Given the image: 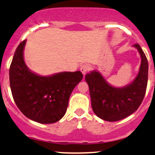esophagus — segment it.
<instances>
[{"mask_svg":"<svg viewBox=\"0 0 155 155\" xmlns=\"http://www.w3.org/2000/svg\"><path fill=\"white\" fill-rule=\"evenodd\" d=\"M81 71L83 73V74H86V73L89 71V66L87 64H84L81 66Z\"/></svg>","mask_w":155,"mask_h":155,"instance_id":"1","label":"esophagus"}]
</instances>
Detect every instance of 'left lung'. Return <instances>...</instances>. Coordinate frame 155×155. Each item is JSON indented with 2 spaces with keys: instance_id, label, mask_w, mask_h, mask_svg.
Returning <instances> with one entry per match:
<instances>
[{
  "instance_id": "1",
  "label": "left lung",
  "mask_w": 155,
  "mask_h": 155,
  "mask_svg": "<svg viewBox=\"0 0 155 155\" xmlns=\"http://www.w3.org/2000/svg\"><path fill=\"white\" fill-rule=\"evenodd\" d=\"M134 47L140 53L141 64L137 77L125 87H113L96 70L86 74L92 110L103 120L116 122L125 119L138 109L144 98L148 83L149 63L140 45L135 44Z\"/></svg>"
}]
</instances>
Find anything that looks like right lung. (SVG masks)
I'll return each instance as SVG.
<instances>
[{
    "label": "right lung",
    "instance_id": "add662e5",
    "mask_svg": "<svg viewBox=\"0 0 155 155\" xmlns=\"http://www.w3.org/2000/svg\"><path fill=\"white\" fill-rule=\"evenodd\" d=\"M26 40L19 44L9 67V84L17 107L26 117L42 124L58 122L64 116L73 89L83 79L80 71L40 76L24 60Z\"/></svg>",
    "mask_w": 155,
    "mask_h": 155
}]
</instances>
